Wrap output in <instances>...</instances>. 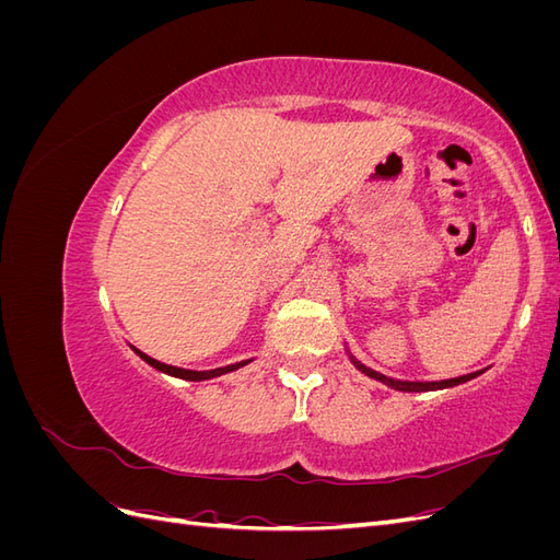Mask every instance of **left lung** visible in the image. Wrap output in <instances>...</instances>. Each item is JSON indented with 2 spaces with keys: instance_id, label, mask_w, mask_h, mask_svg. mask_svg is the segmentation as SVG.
Here are the masks:
<instances>
[{
  "instance_id": "8db88e82",
  "label": "left lung",
  "mask_w": 560,
  "mask_h": 560,
  "mask_svg": "<svg viewBox=\"0 0 560 560\" xmlns=\"http://www.w3.org/2000/svg\"><path fill=\"white\" fill-rule=\"evenodd\" d=\"M352 360V364L358 366L362 374H366L369 378H376V381H381V383H385L387 387H393V389H401V393H430V389H444V387H453V385H460V383H467V381H471V378H477L481 371H474V374H467V376H457V378H448V381H432V383H420V381H395V378H387V376H383V374H378V371H374V369H369V366H364L362 362H358L354 358H350Z\"/></svg>"
}]
</instances>
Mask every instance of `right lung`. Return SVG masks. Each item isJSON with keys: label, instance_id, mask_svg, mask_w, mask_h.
Instances as JSON below:
<instances>
[{"label": "right lung", "instance_id": "add662e5", "mask_svg": "<svg viewBox=\"0 0 560 560\" xmlns=\"http://www.w3.org/2000/svg\"><path fill=\"white\" fill-rule=\"evenodd\" d=\"M135 352H138L140 358H142L147 364H151L154 369L163 371V374H167V376H175V378H184V381H208V378H217V376L229 374V371H235V369L245 366L247 362H252V360H245V362L229 364V366H219V369H212V371H191V369H179V366L163 364V362H159V360H154V358H149V354H144V352H140V350H135Z\"/></svg>", "mask_w": 560, "mask_h": 560}]
</instances>
